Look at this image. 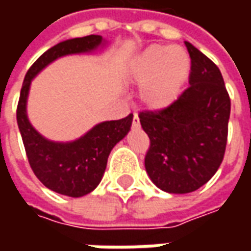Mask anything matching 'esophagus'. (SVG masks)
Here are the masks:
<instances>
[{"instance_id":"34e87169","label":"esophagus","mask_w":251,"mask_h":251,"mask_svg":"<svg viewBox=\"0 0 251 251\" xmlns=\"http://www.w3.org/2000/svg\"><path fill=\"white\" fill-rule=\"evenodd\" d=\"M140 125V120H138V115L134 114L133 115V126H138Z\"/></svg>"}]
</instances>
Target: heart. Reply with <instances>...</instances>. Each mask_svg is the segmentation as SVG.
I'll list each match as a JSON object with an SVG mask.
<instances>
[{
  "instance_id": "heart-1",
  "label": "heart",
  "mask_w": 251,
  "mask_h": 251,
  "mask_svg": "<svg viewBox=\"0 0 251 251\" xmlns=\"http://www.w3.org/2000/svg\"><path fill=\"white\" fill-rule=\"evenodd\" d=\"M188 74L189 57L179 47H148L131 57L125 68L129 82L142 84V102L156 110L174 103Z\"/></svg>"
}]
</instances>
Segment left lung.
Listing matches in <instances>:
<instances>
[{
    "mask_svg": "<svg viewBox=\"0 0 251 251\" xmlns=\"http://www.w3.org/2000/svg\"><path fill=\"white\" fill-rule=\"evenodd\" d=\"M185 47L191 86L168 107L138 115L151 140L145 169L169 194L194 192L216 174L226 151L231 107L215 63L188 41Z\"/></svg>",
    "mask_w": 251,
    "mask_h": 251,
    "instance_id": "obj_1",
    "label": "left lung"
}]
</instances>
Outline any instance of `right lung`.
Here are the masks:
<instances>
[{
	"mask_svg": "<svg viewBox=\"0 0 251 251\" xmlns=\"http://www.w3.org/2000/svg\"><path fill=\"white\" fill-rule=\"evenodd\" d=\"M102 44V36L90 35L62 41L36 60L25 75L17 104V124L26 157L36 177L57 194L80 198L100 183L107 158L117 142L129 133L133 114L117 121H106L72 142L47 140L30 125L26 115V98L32 79L57 57L91 52Z\"/></svg>",
	"mask_w": 251,
	"mask_h": 251,
	"instance_id": "obj_1",
	"label": "right lung"
}]
</instances>
